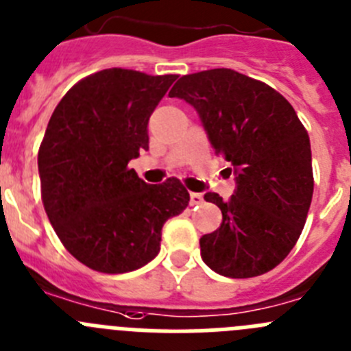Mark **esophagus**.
<instances>
[{
  "mask_svg": "<svg viewBox=\"0 0 351 351\" xmlns=\"http://www.w3.org/2000/svg\"><path fill=\"white\" fill-rule=\"evenodd\" d=\"M204 202V197H202L200 193H189V205L195 207V205H200Z\"/></svg>",
  "mask_w": 351,
  "mask_h": 351,
  "instance_id": "34e87169",
  "label": "esophagus"
}]
</instances>
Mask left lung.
<instances>
[{"label":"left lung","instance_id":"8db88e82","mask_svg":"<svg viewBox=\"0 0 351 351\" xmlns=\"http://www.w3.org/2000/svg\"><path fill=\"white\" fill-rule=\"evenodd\" d=\"M169 95L197 109L214 153L237 176L228 202L205 193L223 212V223L200 239L202 259L230 278L269 271L295 245L310 210L313 169L306 128L275 88L226 67L182 76Z\"/></svg>","mask_w":351,"mask_h":351}]
</instances>
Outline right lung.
Listing matches in <instances>:
<instances>
[{"mask_svg": "<svg viewBox=\"0 0 351 351\" xmlns=\"http://www.w3.org/2000/svg\"><path fill=\"white\" fill-rule=\"evenodd\" d=\"M178 75L112 67L60 99L38 151L41 200L67 252L90 269L127 273L160 252L162 228L189 202L176 178L146 184L128 162L147 149V121Z\"/></svg>", "mask_w": 351, "mask_h": 351, "instance_id": "obj_1", "label": "right lung"}]
</instances>
